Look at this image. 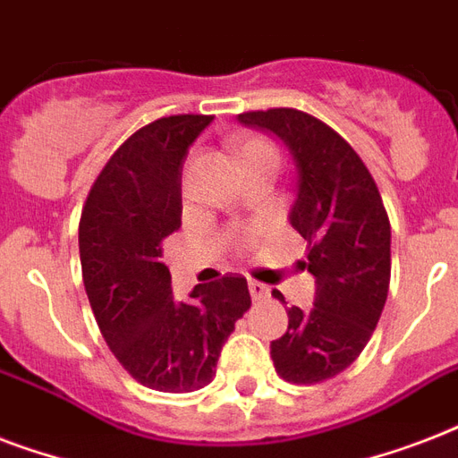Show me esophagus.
Segmentation results:
<instances>
[{
	"label": "esophagus",
	"mask_w": 458,
	"mask_h": 458,
	"mask_svg": "<svg viewBox=\"0 0 458 458\" xmlns=\"http://www.w3.org/2000/svg\"><path fill=\"white\" fill-rule=\"evenodd\" d=\"M250 294L251 300H266L268 297V287L264 283H259V280H250Z\"/></svg>",
	"instance_id": "1"
}]
</instances>
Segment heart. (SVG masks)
Instances as JSON below:
<instances>
[{
	"mask_svg": "<svg viewBox=\"0 0 458 458\" xmlns=\"http://www.w3.org/2000/svg\"><path fill=\"white\" fill-rule=\"evenodd\" d=\"M240 154H242V161H247V158L261 157V154H276V149L268 142H264V140H247Z\"/></svg>",
	"mask_w": 458,
	"mask_h": 458,
	"instance_id": "1",
	"label": "heart"
}]
</instances>
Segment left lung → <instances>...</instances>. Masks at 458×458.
<instances>
[{
    "label": "left lung",
    "instance_id": "8db88e82",
    "mask_svg": "<svg viewBox=\"0 0 458 458\" xmlns=\"http://www.w3.org/2000/svg\"><path fill=\"white\" fill-rule=\"evenodd\" d=\"M237 121L276 135L293 157L290 223L309 242L304 268L316 297L311 309H287L271 359L287 383H320L354 363L380 320L390 287L387 211L359 154L323 121L297 109L247 111Z\"/></svg>",
    "mask_w": 458,
    "mask_h": 458
}]
</instances>
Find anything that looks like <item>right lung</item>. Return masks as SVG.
<instances>
[{
	"label": "right lung",
	"instance_id": "right-lung-1",
	"mask_svg": "<svg viewBox=\"0 0 458 458\" xmlns=\"http://www.w3.org/2000/svg\"><path fill=\"white\" fill-rule=\"evenodd\" d=\"M214 116L158 118L118 147L82 208V283L118 363L158 392H194L216 376L235 320L251 306L247 280L223 276L173 300L161 244L180 228L182 164Z\"/></svg>",
	"mask_w": 458,
	"mask_h": 458
}]
</instances>
